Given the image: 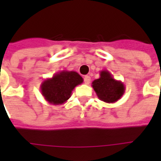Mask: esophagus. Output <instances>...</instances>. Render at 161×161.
Returning a JSON list of instances; mask_svg holds the SVG:
<instances>
[{
  "instance_id": "34e87169",
  "label": "esophagus",
  "mask_w": 161,
  "mask_h": 161,
  "mask_svg": "<svg viewBox=\"0 0 161 161\" xmlns=\"http://www.w3.org/2000/svg\"><path fill=\"white\" fill-rule=\"evenodd\" d=\"M84 84H90V83H91V77H90V76H85L84 78Z\"/></svg>"
}]
</instances>
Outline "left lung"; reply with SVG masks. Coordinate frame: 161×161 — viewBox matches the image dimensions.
I'll return each mask as SVG.
<instances>
[{
  "mask_svg": "<svg viewBox=\"0 0 161 161\" xmlns=\"http://www.w3.org/2000/svg\"><path fill=\"white\" fill-rule=\"evenodd\" d=\"M98 98L108 103H114L123 96L125 86L121 81L115 80L109 71H100V77L92 82L91 84Z\"/></svg>",
  "mask_w": 161,
  "mask_h": 161,
  "instance_id": "left-lung-1",
  "label": "left lung"
}]
</instances>
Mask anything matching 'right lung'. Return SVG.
I'll return each mask as SVG.
<instances>
[{"label":"right lung","instance_id":"1","mask_svg":"<svg viewBox=\"0 0 161 161\" xmlns=\"http://www.w3.org/2000/svg\"><path fill=\"white\" fill-rule=\"evenodd\" d=\"M83 81V77L76 71L62 70L44 80L40 85V91L50 104H63L70 97L74 88Z\"/></svg>","mask_w":161,"mask_h":161}]
</instances>
